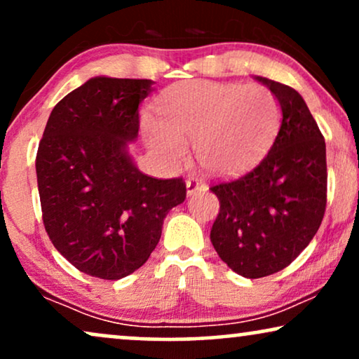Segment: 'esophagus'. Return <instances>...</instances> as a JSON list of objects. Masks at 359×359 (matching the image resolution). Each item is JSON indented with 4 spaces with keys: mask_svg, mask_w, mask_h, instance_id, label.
Returning <instances> with one entry per match:
<instances>
[{
    "mask_svg": "<svg viewBox=\"0 0 359 359\" xmlns=\"http://www.w3.org/2000/svg\"><path fill=\"white\" fill-rule=\"evenodd\" d=\"M205 184H203L202 179H198V177H190L187 180V194L192 195L195 192H198V190H205Z\"/></svg>",
    "mask_w": 359,
    "mask_h": 359,
    "instance_id": "esophagus-1",
    "label": "esophagus"
}]
</instances>
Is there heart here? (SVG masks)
<instances>
[{
  "instance_id": "heart-1",
  "label": "heart",
  "mask_w": 359,
  "mask_h": 359,
  "mask_svg": "<svg viewBox=\"0 0 359 359\" xmlns=\"http://www.w3.org/2000/svg\"><path fill=\"white\" fill-rule=\"evenodd\" d=\"M158 119L142 117L147 144L167 161H179L194 142L203 169L237 175L269 151L280 126L278 99L260 84L189 81L167 89Z\"/></svg>"
}]
</instances>
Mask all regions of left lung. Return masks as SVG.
Returning a JSON list of instances; mask_svg holds the SVG:
<instances>
[{"label": "left lung", "instance_id": "left-lung-1", "mask_svg": "<svg viewBox=\"0 0 359 359\" xmlns=\"http://www.w3.org/2000/svg\"><path fill=\"white\" fill-rule=\"evenodd\" d=\"M281 109L270 152L237 180L210 187L220 201L210 240L235 273L262 278L288 266L318 232L326 208V146L303 97L260 78Z\"/></svg>", "mask_w": 359, "mask_h": 359}]
</instances>
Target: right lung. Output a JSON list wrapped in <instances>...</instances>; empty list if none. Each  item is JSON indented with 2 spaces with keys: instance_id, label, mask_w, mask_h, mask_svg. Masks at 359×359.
<instances>
[{
  "instance_id": "obj_1",
  "label": "right lung",
  "mask_w": 359,
  "mask_h": 359,
  "mask_svg": "<svg viewBox=\"0 0 359 359\" xmlns=\"http://www.w3.org/2000/svg\"><path fill=\"white\" fill-rule=\"evenodd\" d=\"M152 84L90 78L54 106L39 142L44 229L67 262L96 278L121 280L140 269L165 215L187 195L182 179L142 174L127 151Z\"/></svg>"
}]
</instances>
